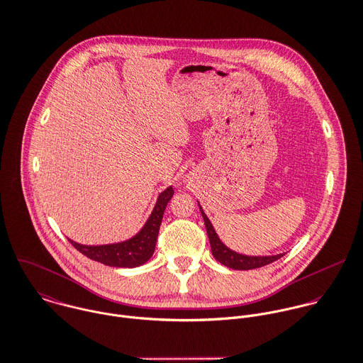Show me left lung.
Returning a JSON list of instances; mask_svg holds the SVG:
<instances>
[{"instance_id":"8db88e82","label":"left lung","mask_w":363,"mask_h":363,"mask_svg":"<svg viewBox=\"0 0 363 363\" xmlns=\"http://www.w3.org/2000/svg\"><path fill=\"white\" fill-rule=\"evenodd\" d=\"M200 211L204 218V224H206V230L208 234L213 256L224 266L235 269V270H250V269H257V267L266 266V264L280 259L284 255V253H279V255H273V256H247V255H242V253H237V252L231 250L218 238L213 224L210 223L208 217L206 216V213L203 211L201 207H200Z\"/></svg>"}]
</instances>
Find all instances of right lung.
Wrapping results in <instances>:
<instances>
[{
    "instance_id": "1",
    "label": "right lung",
    "mask_w": 363,
    "mask_h": 363,
    "mask_svg": "<svg viewBox=\"0 0 363 363\" xmlns=\"http://www.w3.org/2000/svg\"><path fill=\"white\" fill-rule=\"evenodd\" d=\"M173 187H167L164 191H162L157 197V201L155 204V208L145 223L143 228L130 240L118 242V243H110V245H82L77 242L69 240L70 243L82 252L84 256L104 263L107 266H116V267H136L147 262L153 252L155 245L157 240L159 228L162 224L163 213L166 210L167 203L173 197Z\"/></svg>"
}]
</instances>
